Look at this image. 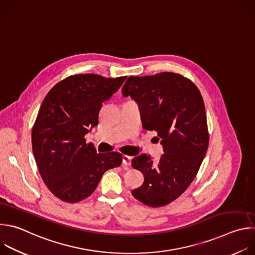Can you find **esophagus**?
Masks as SVG:
<instances>
[{
    "mask_svg": "<svg viewBox=\"0 0 255 255\" xmlns=\"http://www.w3.org/2000/svg\"><path fill=\"white\" fill-rule=\"evenodd\" d=\"M131 159H132L131 156L123 155V157H122V162H123V164H124L125 166H130V164H131Z\"/></svg>",
    "mask_w": 255,
    "mask_h": 255,
    "instance_id": "1",
    "label": "esophagus"
}]
</instances>
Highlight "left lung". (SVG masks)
I'll list each match as a JSON object with an SVG mask.
<instances>
[{"label":"left lung","mask_w":255,"mask_h":255,"mask_svg":"<svg viewBox=\"0 0 255 255\" xmlns=\"http://www.w3.org/2000/svg\"><path fill=\"white\" fill-rule=\"evenodd\" d=\"M122 94L138 104L143 128L158 133L164 151L157 162L146 154L132 159L144 175L132 195L150 207L167 205L191 184L208 148L202 96L189 79L170 72L130 76Z\"/></svg>","instance_id":"8db88e82"}]
</instances>
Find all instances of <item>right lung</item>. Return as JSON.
<instances>
[{
	"instance_id": "obj_1",
	"label": "right lung",
	"mask_w": 255,
	"mask_h": 255,
	"mask_svg": "<svg viewBox=\"0 0 255 255\" xmlns=\"http://www.w3.org/2000/svg\"><path fill=\"white\" fill-rule=\"evenodd\" d=\"M126 78L73 75L45 97L32 130V146L43 181L59 199L75 203L87 198L105 171L121 165L119 152L97 153L84 137L98 125L103 102Z\"/></svg>"
}]
</instances>
